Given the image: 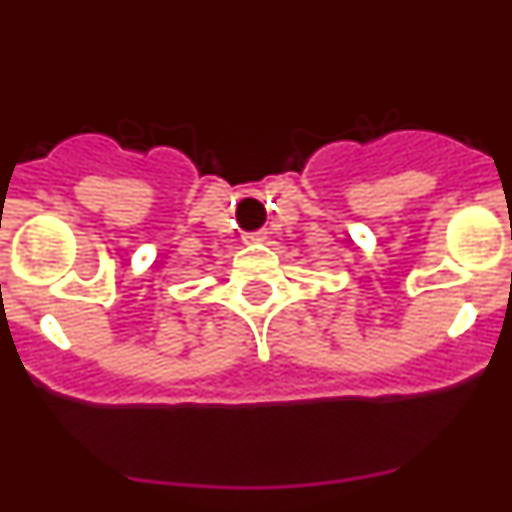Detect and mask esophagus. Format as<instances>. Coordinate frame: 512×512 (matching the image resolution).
<instances>
[{
  "label": "esophagus",
  "mask_w": 512,
  "mask_h": 512,
  "mask_svg": "<svg viewBox=\"0 0 512 512\" xmlns=\"http://www.w3.org/2000/svg\"><path fill=\"white\" fill-rule=\"evenodd\" d=\"M267 230H255V232H247L245 240H265Z\"/></svg>",
  "instance_id": "obj_1"
}]
</instances>
